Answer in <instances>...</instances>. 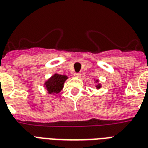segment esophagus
Listing matches in <instances>:
<instances>
[{"label":"esophagus","mask_w":148,"mask_h":148,"mask_svg":"<svg viewBox=\"0 0 148 148\" xmlns=\"http://www.w3.org/2000/svg\"><path fill=\"white\" fill-rule=\"evenodd\" d=\"M74 75H75V77H77V78H79V77H80V76H81V73H75V74H74Z\"/></svg>","instance_id":"obj_1"}]
</instances>
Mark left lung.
<instances>
[{"instance_id":"8db88e82","label":"left lung","mask_w":148,"mask_h":148,"mask_svg":"<svg viewBox=\"0 0 148 148\" xmlns=\"http://www.w3.org/2000/svg\"><path fill=\"white\" fill-rule=\"evenodd\" d=\"M95 82H96V83H98V80H97V79H96V80H95ZM95 86L97 87V89H100L101 87V83H97V84Z\"/></svg>"}]
</instances>
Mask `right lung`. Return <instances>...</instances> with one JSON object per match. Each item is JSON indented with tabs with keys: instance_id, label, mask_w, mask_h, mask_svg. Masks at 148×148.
Here are the masks:
<instances>
[{
	"instance_id": "right-lung-1",
	"label": "right lung",
	"mask_w": 148,
	"mask_h": 148,
	"mask_svg": "<svg viewBox=\"0 0 148 148\" xmlns=\"http://www.w3.org/2000/svg\"><path fill=\"white\" fill-rule=\"evenodd\" d=\"M67 79V75L55 73L44 83V87L49 94L54 95V94H59L63 89L64 83Z\"/></svg>"
}]
</instances>
